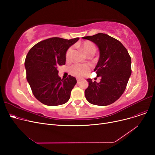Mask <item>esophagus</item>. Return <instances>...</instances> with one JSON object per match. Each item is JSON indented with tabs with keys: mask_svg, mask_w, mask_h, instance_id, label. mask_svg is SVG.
Returning <instances> with one entry per match:
<instances>
[{
	"mask_svg": "<svg viewBox=\"0 0 155 155\" xmlns=\"http://www.w3.org/2000/svg\"><path fill=\"white\" fill-rule=\"evenodd\" d=\"M80 80H81V79H80V78H77V82H78V83L80 82Z\"/></svg>",
	"mask_w": 155,
	"mask_h": 155,
	"instance_id": "34e87169",
	"label": "esophagus"
}]
</instances>
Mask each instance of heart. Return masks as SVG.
Listing matches in <instances>:
<instances>
[{
  "label": "heart",
  "instance_id": "b5f03b06",
  "mask_svg": "<svg viewBox=\"0 0 155 155\" xmlns=\"http://www.w3.org/2000/svg\"><path fill=\"white\" fill-rule=\"evenodd\" d=\"M85 53L88 56H92L95 54L96 51L95 45L90 41H85L80 45ZM73 48L70 47L66 52V60L70 61L72 59L73 56ZM91 67L89 65L85 64H75L71 66L69 68V71L71 74L76 77H82L87 75L90 71Z\"/></svg>",
  "mask_w": 155,
  "mask_h": 155
}]
</instances>
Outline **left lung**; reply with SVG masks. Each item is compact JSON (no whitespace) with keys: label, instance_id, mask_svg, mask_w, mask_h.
Here are the masks:
<instances>
[{"label":"left lung","instance_id":"obj_1","mask_svg":"<svg viewBox=\"0 0 155 155\" xmlns=\"http://www.w3.org/2000/svg\"><path fill=\"white\" fill-rule=\"evenodd\" d=\"M98 46L100 56L94 69L99 83L87 79L85 91L86 99L92 104L105 106L116 102L126 88L131 74V58L126 48L119 41L108 35L98 33L85 36Z\"/></svg>","mask_w":155,"mask_h":155}]
</instances>
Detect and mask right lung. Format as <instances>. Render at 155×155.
<instances>
[{
    "label": "right lung",
    "mask_w": 155,
    "mask_h": 155,
    "mask_svg": "<svg viewBox=\"0 0 155 155\" xmlns=\"http://www.w3.org/2000/svg\"><path fill=\"white\" fill-rule=\"evenodd\" d=\"M79 38H51L32 46L25 60L26 78L32 94L43 104L56 106L67 102L77 80L71 75L58 76V67L66 62V52Z\"/></svg>",
    "instance_id": "1"
}]
</instances>
